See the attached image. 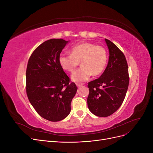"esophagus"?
Segmentation results:
<instances>
[{
  "label": "esophagus",
  "instance_id": "obj_1",
  "mask_svg": "<svg viewBox=\"0 0 153 153\" xmlns=\"http://www.w3.org/2000/svg\"><path fill=\"white\" fill-rule=\"evenodd\" d=\"M82 85H83L82 84H78V83H77V84H76V86H77L78 87H81V86H82Z\"/></svg>",
  "mask_w": 153,
  "mask_h": 153
}]
</instances>
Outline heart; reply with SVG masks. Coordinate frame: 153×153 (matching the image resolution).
<instances>
[{
    "instance_id": "1",
    "label": "heart",
    "mask_w": 153,
    "mask_h": 153,
    "mask_svg": "<svg viewBox=\"0 0 153 153\" xmlns=\"http://www.w3.org/2000/svg\"><path fill=\"white\" fill-rule=\"evenodd\" d=\"M71 53H61L59 62L69 73H73L81 61L82 67L72 75L75 82H84L91 76H98L105 70L108 61V53L102 46L90 42L76 45L71 49Z\"/></svg>"
}]
</instances>
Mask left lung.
<instances>
[{
  "instance_id": "left-lung-1",
  "label": "left lung",
  "mask_w": 153,
  "mask_h": 153,
  "mask_svg": "<svg viewBox=\"0 0 153 153\" xmlns=\"http://www.w3.org/2000/svg\"><path fill=\"white\" fill-rule=\"evenodd\" d=\"M109 50L108 65L99 78L88 83L87 105L98 117H108L121 106L126 94L129 77L126 57L112 41L105 39Z\"/></svg>"
}]
</instances>
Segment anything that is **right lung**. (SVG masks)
<instances>
[{
    "label": "right lung",
    "mask_w": 153,
    "mask_h": 153,
    "mask_svg": "<svg viewBox=\"0 0 153 153\" xmlns=\"http://www.w3.org/2000/svg\"><path fill=\"white\" fill-rule=\"evenodd\" d=\"M68 41L51 39L37 47L26 70V92L30 103L41 117L57 122L66 118L77 87L71 82L59 62Z\"/></svg>",
    "instance_id": "right-lung-1"
}]
</instances>
